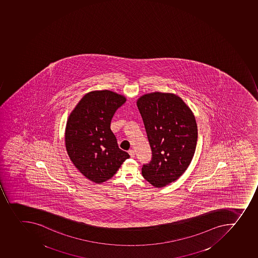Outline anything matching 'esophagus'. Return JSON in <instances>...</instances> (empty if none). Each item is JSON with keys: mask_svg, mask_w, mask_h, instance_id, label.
<instances>
[{"mask_svg": "<svg viewBox=\"0 0 258 258\" xmlns=\"http://www.w3.org/2000/svg\"><path fill=\"white\" fill-rule=\"evenodd\" d=\"M128 153L130 155L131 157L132 158H134L135 157V151H133V150H130V151H128Z\"/></svg>", "mask_w": 258, "mask_h": 258, "instance_id": "1", "label": "esophagus"}]
</instances>
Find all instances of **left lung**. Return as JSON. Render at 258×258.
<instances>
[{"label":"left lung","mask_w":258,"mask_h":258,"mask_svg":"<svg viewBox=\"0 0 258 258\" xmlns=\"http://www.w3.org/2000/svg\"><path fill=\"white\" fill-rule=\"evenodd\" d=\"M137 105L152 151L142 175L154 187L162 188L179 179L190 165L197 144V123L193 111L174 93H146Z\"/></svg>","instance_id":"8db88e82"}]
</instances>
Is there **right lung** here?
I'll list each match as a JSON object with an SVG mask.
<instances>
[{
  "mask_svg": "<svg viewBox=\"0 0 258 258\" xmlns=\"http://www.w3.org/2000/svg\"><path fill=\"white\" fill-rule=\"evenodd\" d=\"M126 101L113 91L94 90L80 99L68 118L65 147L70 160L90 181L102 183L116 174L130 156L119 148L111 118Z\"/></svg>",
  "mask_w": 258,
  "mask_h": 258,
  "instance_id": "add662e5",
  "label": "right lung"
}]
</instances>
